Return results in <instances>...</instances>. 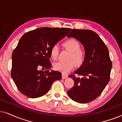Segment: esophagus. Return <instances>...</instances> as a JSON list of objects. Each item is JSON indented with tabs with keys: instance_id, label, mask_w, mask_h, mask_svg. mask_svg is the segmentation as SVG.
<instances>
[{
	"instance_id": "1",
	"label": "esophagus",
	"mask_w": 122,
	"mask_h": 122,
	"mask_svg": "<svg viewBox=\"0 0 122 122\" xmlns=\"http://www.w3.org/2000/svg\"><path fill=\"white\" fill-rule=\"evenodd\" d=\"M67 77H68L67 75L62 74V79H66V78H67Z\"/></svg>"
}]
</instances>
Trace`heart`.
Returning a JSON list of instances; mask_svg holds the SVG:
<instances>
[{"label": "heart", "mask_w": 122, "mask_h": 122, "mask_svg": "<svg viewBox=\"0 0 122 122\" xmlns=\"http://www.w3.org/2000/svg\"><path fill=\"white\" fill-rule=\"evenodd\" d=\"M62 46L70 51L66 62H58L54 64L53 67L55 70L60 71L63 74H67L74 68L75 64L80 66L85 60L86 53L81 49V45L79 42L74 39H70L62 43ZM59 50L57 45H53L50 51V57L56 60L58 57Z\"/></svg>", "instance_id": "obj_1"}]
</instances>
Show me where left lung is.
<instances>
[{
  "instance_id": "8db88e82",
  "label": "left lung",
  "mask_w": 122,
  "mask_h": 122,
  "mask_svg": "<svg viewBox=\"0 0 122 122\" xmlns=\"http://www.w3.org/2000/svg\"><path fill=\"white\" fill-rule=\"evenodd\" d=\"M82 43L86 53L82 66L69 76L74 85L67 91L69 96L79 103H87L99 96L110 80L112 62L104 42L95 32L73 29L67 36ZM77 76H81V78Z\"/></svg>"
}]
</instances>
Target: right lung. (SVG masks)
Masks as SVG:
<instances>
[{
  "instance_id": "add662e5",
  "label": "right lung",
  "mask_w": 122,
  "mask_h": 122,
  "mask_svg": "<svg viewBox=\"0 0 122 122\" xmlns=\"http://www.w3.org/2000/svg\"><path fill=\"white\" fill-rule=\"evenodd\" d=\"M70 28L42 27L25 33L12 53L11 76L21 93L30 98L44 95L61 72L50 71L51 48L67 35ZM40 67L48 71L43 72Z\"/></svg>"
}]
</instances>
